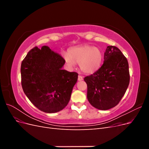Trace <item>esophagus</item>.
Returning a JSON list of instances; mask_svg holds the SVG:
<instances>
[{"mask_svg": "<svg viewBox=\"0 0 149 149\" xmlns=\"http://www.w3.org/2000/svg\"><path fill=\"white\" fill-rule=\"evenodd\" d=\"M78 81H82L83 79V76H81V75H79L78 76Z\"/></svg>", "mask_w": 149, "mask_h": 149, "instance_id": "obj_1", "label": "esophagus"}]
</instances>
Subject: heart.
I'll use <instances>...</instances> for the list:
<instances>
[{
	"instance_id": "heart-1",
	"label": "heart",
	"mask_w": 149,
	"mask_h": 149,
	"mask_svg": "<svg viewBox=\"0 0 149 149\" xmlns=\"http://www.w3.org/2000/svg\"><path fill=\"white\" fill-rule=\"evenodd\" d=\"M62 56L69 66H73L77 63L80 70L88 74L95 73L100 69L103 61L101 49L90 45L72 48L68 53H63Z\"/></svg>"
}]
</instances>
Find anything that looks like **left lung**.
<instances>
[{
	"instance_id": "left-lung-1",
	"label": "left lung",
	"mask_w": 149,
	"mask_h": 149,
	"mask_svg": "<svg viewBox=\"0 0 149 149\" xmlns=\"http://www.w3.org/2000/svg\"><path fill=\"white\" fill-rule=\"evenodd\" d=\"M104 60L100 68L84 80L89 103L105 111L118 104L129 86L130 75L127 58L118 48L107 46Z\"/></svg>"
}]
</instances>
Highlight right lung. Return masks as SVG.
Wrapping results in <instances>:
<instances>
[{"mask_svg":"<svg viewBox=\"0 0 149 149\" xmlns=\"http://www.w3.org/2000/svg\"><path fill=\"white\" fill-rule=\"evenodd\" d=\"M65 63L63 58L47 46L34 47L22 61V88L39 110L55 113L68 104L78 74L63 70Z\"/></svg>","mask_w":149,"mask_h":149,"instance_id":"obj_1","label":"right lung"}]
</instances>
